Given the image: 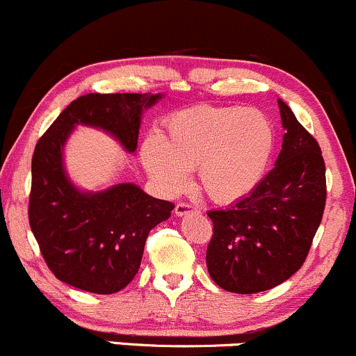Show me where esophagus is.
Returning a JSON list of instances; mask_svg holds the SVG:
<instances>
[{"instance_id":"obj_1","label":"esophagus","mask_w":356,"mask_h":356,"mask_svg":"<svg viewBox=\"0 0 356 356\" xmlns=\"http://www.w3.org/2000/svg\"><path fill=\"white\" fill-rule=\"evenodd\" d=\"M193 211H198L195 207H191V204L188 203H178L177 207H175V215L177 216H183V215H188V213H193Z\"/></svg>"}]
</instances>
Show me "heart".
<instances>
[{
    "mask_svg": "<svg viewBox=\"0 0 356 356\" xmlns=\"http://www.w3.org/2000/svg\"><path fill=\"white\" fill-rule=\"evenodd\" d=\"M275 148L277 131L263 111L200 104L170 116L161 141L146 138L141 161L168 195L183 193L196 168L202 190L225 204L257 190Z\"/></svg>",
    "mask_w": 356,
    "mask_h": 356,
    "instance_id": "heart-1",
    "label": "heart"
}]
</instances>
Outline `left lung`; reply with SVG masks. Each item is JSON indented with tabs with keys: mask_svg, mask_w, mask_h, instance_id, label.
Masks as SVG:
<instances>
[{
	"mask_svg": "<svg viewBox=\"0 0 356 356\" xmlns=\"http://www.w3.org/2000/svg\"><path fill=\"white\" fill-rule=\"evenodd\" d=\"M278 106L285 135L275 168L232 208L208 211V273L232 293H258L286 282L302 268L323 216L327 179L320 146L283 99Z\"/></svg>",
	"mask_w": 356,
	"mask_h": 356,
	"instance_id": "8db88e82",
	"label": "left lung"
}]
</instances>
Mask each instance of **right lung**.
I'll return each mask as SVG.
<instances>
[{"label":"right lung","mask_w":356,"mask_h":356,"mask_svg":"<svg viewBox=\"0 0 356 356\" xmlns=\"http://www.w3.org/2000/svg\"><path fill=\"white\" fill-rule=\"evenodd\" d=\"M163 98L138 93L79 96L36 143L31 161L29 227L54 277L83 291L110 295L135 278L149 229L168 220L173 203L135 183L83 191L65 170V145L73 129H103L135 153L143 111Z\"/></svg>","instance_id":"1"}]
</instances>
